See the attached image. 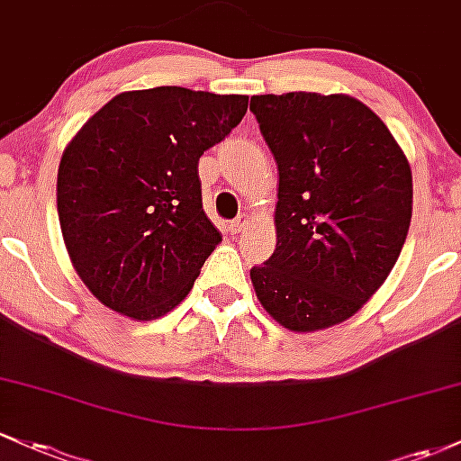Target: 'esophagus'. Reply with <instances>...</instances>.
<instances>
[{"instance_id": "esophagus-1", "label": "esophagus", "mask_w": 461, "mask_h": 461, "mask_svg": "<svg viewBox=\"0 0 461 461\" xmlns=\"http://www.w3.org/2000/svg\"><path fill=\"white\" fill-rule=\"evenodd\" d=\"M247 222H249V219H247V214L236 216V219L231 221L230 225H227V231H230V234H240V231L247 227Z\"/></svg>"}]
</instances>
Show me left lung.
<instances>
[{"label":"left lung","instance_id":"obj_1","mask_svg":"<svg viewBox=\"0 0 461 461\" xmlns=\"http://www.w3.org/2000/svg\"><path fill=\"white\" fill-rule=\"evenodd\" d=\"M276 157L277 242L251 269L265 311L312 332L352 317L396 265L411 222V170L383 120L350 95H254Z\"/></svg>","mask_w":461,"mask_h":461}]
</instances>
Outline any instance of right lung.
<instances>
[{
  "label": "right lung",
  "instance_id": "obj_1",
  "mask_svg": "<svg viewBox=\"0 0 461 461\" xmlns=\"http://www.w3.org/2000/svg\"><path fill=\"white\" fill-rule=\"evenodd\" d=\"M247 95L124 91L65 149L57 205L87 288L133 320H157L194 285L221 231L201 203L199 157L231 133Z\"/></svg>",
  "mask_w": 461,
  "mask_h": 461
}]
</instances>
